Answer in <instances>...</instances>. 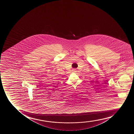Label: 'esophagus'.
I'll return each instance as SVG.
<instances>
[{
  "instance_id": "34e87169",
  "label": "esophagus",
  "mask_w": 134,
  "mask_h": 134,
  "mask_svg": "<svg viewBox=\"0 0 134 134\" xmlns=\"http://www.w3.org/2000/svg\"><path fill=\"white\" fill-rule=\"evenodd\" d=\"M72 71L73 72H75L76 71V69H72Z\"/></svg>"
}]
</instances>
